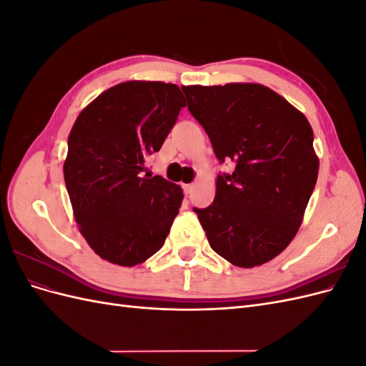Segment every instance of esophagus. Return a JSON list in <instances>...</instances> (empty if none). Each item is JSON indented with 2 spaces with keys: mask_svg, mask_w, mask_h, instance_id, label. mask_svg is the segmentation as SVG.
Segmentation results:
<instances>
[{
  "mask_svg": "<svg viewBox=\"0 0 366 366\" xmlns=\"http://www.w3.org/2000/svg\"><path fill=\"white\" fill-rule=\"evenodd\" d=\"M182 187H183L184 194H191V192H192V189H194V184H183Z\"/></svg>",
  "mask_w": 366,
  "mask_h": 366,
  "instance_id": "obj_1",
  "label": "esophagus"
}]
</instances>
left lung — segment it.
<instances>
[{
	"mask_svg": "<svg viewBox=\"0 0 366 366\" xmlns=\"http://www.w3.org/2000/svg\"><path fill=\"white\" fill-rule=\"evenodd\" d=\"M219 163L214 203L194 209L210 247L238 267L273 259L302 223L319 159L307 117L261 84L182 86Z\"/></svg>",
	"mask_w": 366,
	"mask_h": 366,
	"instance_id": "1",
	"label": "left lung"
}]
</instances>
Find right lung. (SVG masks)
<instances>
[{"instance_id":"1","label":"right lung","mask_w":366,"mask_h":366,"mask_svg":"<svg viewBox=\"0 0 366 366\" xmlns=\"http://www.w3.org/2000/svg\"><path fill=\"white\" fill-rule=\"evenodd\" d=\"M183 107L175 84L128 81L108 88L77 116L64 180L81 234L102 259L132 267L164 244L183 189L142 172Z\"/></svg>"}]
</instances>
